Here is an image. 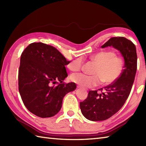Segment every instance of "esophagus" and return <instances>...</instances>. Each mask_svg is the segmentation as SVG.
<instances>
[{
	"mask_svg": "<svg viewBox=\"0 0 146 146\" xmlns=\"http://www.w3.org/2000/svg\"><path fill=\"white\" fill-rule=\"evenodd\" d=\"M77 88H83V87H82V86H80V85L77 86Z\"/></svg>",
	"mask_w": 146,
	"mask_h": 146,
	"instance_id": "esophagus-1",
	"label": "esophagus"
}]
</instances>
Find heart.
Returning a JSON list of instances; mask_svg holds the SVG:
<instances>
[{
  "label": "heart",
  "instance_id": "heart-1",
  "mask_svg": "<svg viewBox=\"0 0 146 146\" xmlns=\"http://www.w3.org/2000/svg\"><path fill=\"white\" fill-rule=\"evenodd\" d=\"M91 60L97 64L94 71V75H88L83 73H73L71 80L83 87H92L100 84L102 82L110 85L119 79L124 68L123 59L117 56L113 51H102L91 56ZM83 65V59L76 58L68 65L71 71H79Z\"/></svg>",
  "mask_w": 146,
  "mask_h": 146
}]
</instances>
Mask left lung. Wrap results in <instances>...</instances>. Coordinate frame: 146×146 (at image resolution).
I'll use <instances>...</instances> for the list:
<instances>
[{
    "instance_id": "obj_1",
    "label": "left lung",
    "mask_w": 146,
    "mask_h": 146,
    "mask_svg": "<svg viewBox=\"0 0 146 146\" xmlns=\"http://www.w3.org/2000/svg\"><path fill=\"white\" fill-rule=\"evenodd\" d=\"M108 46L120 51L124 59V68L116 82L104 87L105 92L90 91L87 98L80 103L83 116L92 121L108 119L122 107L131 93L137 70V52L131 41L124 37H113L101 48ZM98 90L102 92L103 88Z\"/></svg>"
}]
</instances>
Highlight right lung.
<instances>
[{
	"label": "right lung",
	"instance_id": "obj_1",
	"mask_svg": "<svg viewBox=\"0 0 146 146\" xmlns=\"http://www.w3.org/2000/svg\"><path fill=\"white\" fill-rule=\"evenodd\" d=\"M70 63L57 49L42 42L31 43L24 49L18 81L19 91L27 110L41 118L58 113L63 97L76 88L75 83L63 82L68 76L65 66Z\"/></svg>",
	"mask_w": 146,
	"mask_h": 146
}]
</instances>
